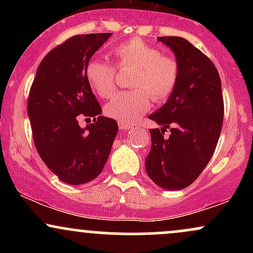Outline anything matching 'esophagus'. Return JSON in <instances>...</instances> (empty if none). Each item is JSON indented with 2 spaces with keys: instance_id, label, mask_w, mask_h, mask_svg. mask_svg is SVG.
I'll return each instance as SVG.
<instances>
[{
  "instance_id": "obj_1",
  "label": "esophagus",
  "mask_w": 253,
  "mask_h": 253,
  "mask_svg": "<svg viewBox=\"0 0 253 253\" xmlns=\"http://www.w3.org/2000/svg\"><path fill=\"white\" fill-rule=\"evenodd\" d=\"M119 127H120V129H129V128H133L134 127V125L133 124H126V123H119Z\"/></svg>"
}]
</instances>
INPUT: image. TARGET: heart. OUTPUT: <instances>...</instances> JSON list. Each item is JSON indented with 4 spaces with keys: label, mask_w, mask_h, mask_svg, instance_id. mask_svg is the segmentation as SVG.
I'll return each mask as SVG.
<instances>
[{
    "label": "heart",
    "mask_w": 253,
    "mask_h": 253,
    "mask_svg": "<svg viewBox=\"0 0 253 253\" xmlns=\"http://www.w3.org/2000/svg\"><path fill=\"white\" fill-rule=\"evenodd\" d=\"M119 70L134 69L130 80L133 91L121 92L104 107L109 118L132 124L150 109L151 98L164 102L175 90L179 78V65L175 57L163 54L140 38L119 43L112 52ZM85 78L90 88L100 97L109 98L117 90V70L100 59L86 63Z\"/></svg>",
    "instance_id": "b5f03b06"
}]
</instances>
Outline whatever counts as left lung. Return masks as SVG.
I'll list each match as a JSON object with an SVG mask.
<instances>
[{"instance_id":"8db88e82","label":"left lung","mask_w":253,"mask_h":253,"mask_svg":"<svg viewBox=\"0 0 253 253\" xmlns=\"http://www.w3.org/2000/svg\"><path fill=\"white\" fill-rule=\"evenodd\" d=\"M179 65L175 90L163 107L149 115L161 128L150 129L147 175L159 187L181 190L210 163L222 128L223 98L215 65L184 38L159 37ZM170 135L165 137L166 129Z\"/></svg>"}]
</instances>
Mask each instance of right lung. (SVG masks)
I'll list each match as a JSON object with an SVG mask.
<instances>
[{
	"instance_id": "1",
	"label": "right lung",
	"mask_w": 253,
	"mask_h": 253,
	"mask_svg": "<svg viewBox=\"0 0 253 253\" xmlns=\"http://www.w3.org/2000/svg\"><path fill=\"white\" fill-rule=\"evenodd\" d=\"M113 33L71 37L48 52L38 66L27 113L34 145L46 167L72 185L95 179L103 170L118 123L101 117L100 103L85 78V66ZM93 117L85 129L78 117Z\"/></svg>"
}]
</instances>
